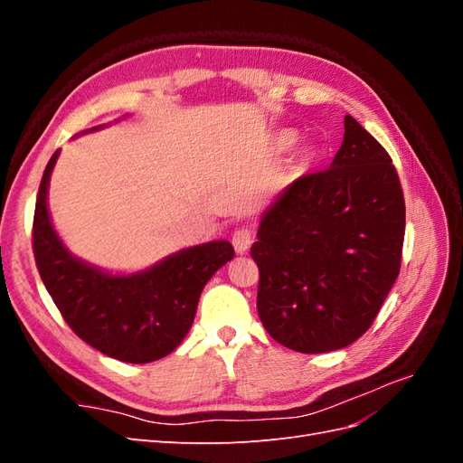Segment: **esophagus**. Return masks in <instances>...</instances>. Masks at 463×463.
I'll list each match as a JSON object with an SVG mask.
<instances>
[{
    "mask_svg": "<svg viewBox=\"0 0 463 463\" xmlns=\"http://www.w3.org/2000/svg\"><path fill=\"white\" fill-rule=\"evenodd\" d=\"M232 245H233L237 255L247 253L249 247L253 245V233H250L249 230H245V228L233 232V235H232Z\"/></svg>",
    "mask_w": 463,
    "mask_h": 463,
    "instance_id": "34e87169",
    "label": "esophagus"
}]
</instances>
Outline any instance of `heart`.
<instances>
[{
    "instance_id": "obj_1",
    "label": "heart",
    "mask_w": 463,
    "mask_h": 463,
    "mask_svg": "<svg viewBox=\"0 0 463 463\" xmlns=\"http://www.w3.org/2000/svg\"><path fill=\"white\" fill-rule=\"evenodd\" d=\"M296 141H298V135L293 133V131H279V133H276L274 135V138H272V148L276 150V152H286V150H289L293 145H296ZM309 158V152H305L303 154V160H307Z\"/></svg>"
}]
</instances>
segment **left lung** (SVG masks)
<instances>
[{
	"label": "left lung",
	"mask_w": 463,
	"mask_h": 463,
	"mask_svg": "<svg viewBox=\"0 0 463 463\" xmlns=\"http://www.w3.org/2000/svg\"><path fill=\"white\" fill-rule=\"evenodd\" d=\"M344 129L328 170L279 193L250 247L262 326L299 354L361 338L400 274L405 204L396 167L352 116Z\"/></svg>",
	"instance_id": "1"
}]
</instances>
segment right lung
Returning <instances> with one entry per match:
<instances>
[{
    "mask_svg": "<svg viewBox=\"0 0 463 463\" xmlns=\"http://www.w3.org/2000/svg\"><path fill=\"white\" fill-rule=\"evenodd\" d=\"M106 128L87 129L92 133ZM60 150L40 181L33 245L42 282L71 330L98 352L125 363H150L172 354L193 326L210 278L233 259L226 240L179 249L145 270L121 274L75 257L55 232L48 187Z\"/></svg>",
    "mask_w": 463,
    "mask_h": 463,
    "instance_id": "obj_1",
    "label": "right lung"
}]
</instances>
